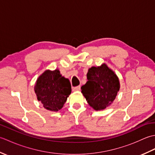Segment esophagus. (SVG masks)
I'll return each instance as SVG.
<instances>
[{
	"instance_id": "esophagus-1",
	"label": "esophagus",
	"mask_w": 155,
	"mask_h": 155,
	"mask_svg": "<svg viewBox=\"0 0 155 155\" xmlns=\"http://www.w3.org/2000/svg\"><path fill=\"white\" fill-rule=\"evenodd\" d=\"M81 90V86H77L72 88V91H78Z\"/></svg>"
}]
</instances>
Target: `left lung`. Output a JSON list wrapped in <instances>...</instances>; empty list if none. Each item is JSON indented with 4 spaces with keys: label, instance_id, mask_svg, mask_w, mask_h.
<instances>
[{
    "label": "left lung",
    "instance_id": "1",
    "mask_svg": "<svg viewBox=\"0 0 155 155\" xmlns=\"http://www.w3.org/2000/svg\"><path fill=\"white\" fill-rule=\"evenodd\" d=\"M87 82L81 87V93L95 110H101L113 103L120 89V83L114 71L103 64L88 69Z\"/></svg>",
    "mask_w": 155,
    "mask_h": 155
}]
</instances>
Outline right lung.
<instances>
[{
    "instance_id": "obj_1",
    "label": "right lung",
    "mask_w": 155,
    "mask_h": 155,
    "mask_svg": "<svg viewBox=\"0 0 155 155\" xmlns=\"http://www.w3.org/2000/svg\"><path fill=\"white\" fill-rule=\"evenodd\" d=\"M35 92L45 108L57 112L62 108L71 93V85L68 78L61 74L58 69L47 70L38 78Z\"/></svg>"
}]
</instances>
